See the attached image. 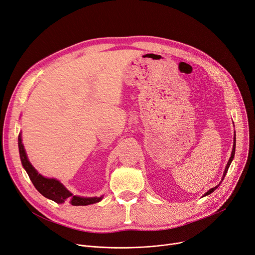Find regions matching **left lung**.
Instances as JSON below:
<instances>
[{
	"mask_svg": "<svg viewBox=\"0 0 255 255\" xmlns=\"http://www.w3.org/2000/svg\"><path fill=\"white\" fill-rule=\"evenodd\" d=\"M235 133H236V132H235ZM235 151H236V134H235V137H234V146H233L232 155H231V158H230V160H229V162H227V164H226V166H225V169H224V172H223V176H222V181H223V179H224V177H225V175H226L227 170H229V167H230V165H231V163H232V161H233V159H234V157H235ZM220 184H221V182H220L217 186L214 187V188H211L208 192H206V193L204 194V196L209 195V194H211L212 192H214V190H216V189L218 188V187H219Z\"/></svg>",
	"mask_w": 255,
	"mask_h": 255,
	"instance_id": "left-lung-1",
	"label": "left lung"
}]
</instances>
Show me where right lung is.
I'll list each match as a JSON object with an SVG mask.
<instances>
[{"label": "right lung", "mask_w": 255, "mask_h": 255, "mask_svg": "<svg viewBox=\"0 0 255 255\" xmlns=\"http://www.w3.org/2000/svg\"><path fill=\"white\" fill-rule=\"evenodd\" d=\"M18 149H19V156L21 160V164L25 169L26 173L29 175L35 188L41 193L44 197L49 198L57 204L63 203H69L72 206H88L92 204L99 203L103 196L100 197H82L73 195L66 187L56 179H48L40 173L33 167L31 162L29 161L26 153L24 151L23 144L21 142V134L19 133L18 135Z\"/></svg>", "instance_id": "right-lung-1"}]
</instances>
